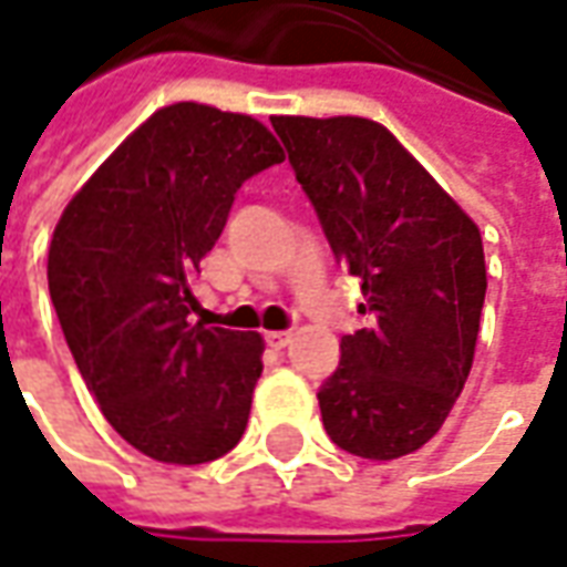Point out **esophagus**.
<instances>
[{"mask_svg": "<svg viewBox=\"0 0 567 567\" xmlns=\"http://www.w3.org/2000/svg\"><path fill=\"white\" fill-rule=\"evenodd\" d=\"M264 341H267L272 350H282L291 344V332H267L264 334Z\"/></svg>", "mask_w": 567, "mask_h": 567, "instance_id": "esophagus-1", "label": "esophagus"}]
</instances>
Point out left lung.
Masks as SVG:
<instances>
[{
	"mask_svg": "<svg viewBox=\"0 0 567 567\" xmlns=\"http://www.w3.org/2000/svg\"><path fill=\"white\" fill-rule=\"evenodd\" d=\"M272 130L369 316L316 394L322 425L353 456H406L441 431L475 360L481 233L381 123L272 117Z\"/></svg>",
	"mask_w": 567,
	"mask_h": 567,
	"instance_id": "obj_1",
	"label": "left lung"
}]
</instances>
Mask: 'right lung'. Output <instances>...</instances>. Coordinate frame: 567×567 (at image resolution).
Instances as JSON below:
<instances>
[{
  "label": "right lung",
  "instance_id": "add662e5",
  "mask_svg": "<svg viewBox=\"0 0 567 567\" xmlns=\"http://www.w3.org/2000/svg\"><path fill=\"white\" fill-rule=\"evenodd\" d=\"M285 154L264 123L210 105L154 111L80 188L49 248L73 363L126 444L202 465L248 425L264 338L192 322V276L235 192Z\"/></svg>",
  "mask_w": 567,
  "mask_h": 567
}]
</instances>
